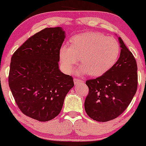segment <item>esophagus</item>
<instances>
[{
    "label": "esophagus",
    "instance_id": "esophagus-1",
    "mask_svg": "<svg viewBox=\"0 0 146 146\" xmlns=\"http://www.w3.org/2000/svg\"><path fill=\"white\" fill-rule=\"evenodd\" d=\"M73 81H74L75 84H78V83L83 82L82 80H80V79H78V78H74V79H73Z\"/></svg>",
    "mask_w": 146,
    "mask_h": 146
}]
</instances>
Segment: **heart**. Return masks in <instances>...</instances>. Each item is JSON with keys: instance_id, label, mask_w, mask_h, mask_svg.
Returning <instances> with one entry per match:
<instances>
[{"instance_id": "obj_1", "label": "heart", "mask_w": 146, "mask_h": 146, "mask_svg": "<svg viewBox=\"0 0 146 146\" xmlns=\"http://www.w3.org/2000/svg\"><path fill=\"white\" fill-rule=\"evenodd\" d=\"M119 54L120 46L116 39L101 33L88 31L73 36L71 46H62L60 59L67 73L72 71L80 58L79 74L100 76L113 67Z\"/></svg>"}]
</instances>
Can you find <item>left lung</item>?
I'll return each instance as SVG.
<instances>
[{"label": "left lung", "instance_id": "1", "mask_svg": "<svg viewBox=\"0 0 146 146\" xmlns=\"http://www.w3.org/2000/svg\"><path fill=\"white\" fill-rule=\"evenodd\" d=\"M119 41L121 53L115 65L102 76L86 82L89 91L84 108L87 115L97 121H108L119 116L137 92L136 60L121 38Z\"/></svg>", "mask_w": 146, "mask_h": 146}]
</instances>
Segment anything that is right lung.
<instances>
[{"label": "right lung", "mask_w": 146, "mask_h": 146, "mask_svg": "<svg viewBox=\"0 0 146 146\" xmlns=\"http://www.w3.org/2000/svg\"><path fill=\"white\" fill-rule=\"evenodd\" d=\"M62 28H45L30 37L11 59L9 86L16 104L27 116L47 121L59 115L74 86L73 78L59 69Z\"/></svg>", "instance_id": "add662e5"}]
</instances>
